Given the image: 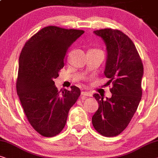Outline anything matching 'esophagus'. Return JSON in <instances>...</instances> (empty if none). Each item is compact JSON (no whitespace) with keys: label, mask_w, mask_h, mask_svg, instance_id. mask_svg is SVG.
I'll list each match as a JSON object with an SVG mask.
<instances>
[{"label":"esophagus","mask_w":158,"mask_h":158,"mask_svg":"<svg viewBox=\"0 0 158 158\" xmlns=\"http://www.w3.org/2000/svg\"><path fill=\"white\" fill-rule=\"evenodd\" d=\"M81 97H91V96H92V94H91L90 93L87 92H81Z\"/></svg>","instance_id":"esophagus-1"}]
</instances>
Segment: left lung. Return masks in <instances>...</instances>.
<instances>
[{
	"instance_id": "8db88e82",
	"label": "left lung",
	"mask_w": 158,
	"mask_h": 158,
	"mask_svg": "<svg viewBox=\"0 0 158 158\" xmlns=\"http://www.w3.org/2000/svg\"><path fill=\"white\" fill-rule=\"evenodd\" d=\"M102 38L107 50L104 75L109 78L111 98L94 94L99 108L92 117L97 132L114 137L128 126L141 100L143 64L134 43L123 31L112 28L94 31Z\"/></svg>"
}]
</instances>
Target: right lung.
<instances>
[{"instance_id":"right-lung-1","label":"right lung","mask_w":158,"mask_h":158,"mask_svg":"<svg viewBox=\"0 0 158 158\" xmlns=\"http://www.w3.org/2000/svg\"><path fill=\"white\" fill-rule=\"evenodd\" d=\"M84 33L46 26L26 42L20 54L18 96L28 121L44 137H52L61 132L69 111L81 94L75 86L61 93L54 80L65 65L69 48Z\"/></svg>"}]
</instances>
